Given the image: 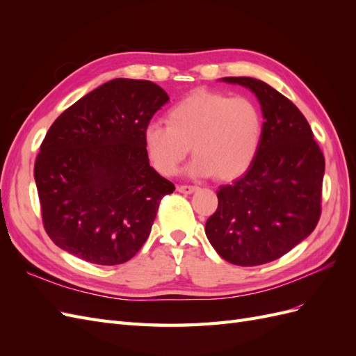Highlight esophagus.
Returning a JSON list of instances; mask_svg holds the SVG:
<instances>
[{"label": "esophagus", "instance_id": "esophagus-1", "mask_svg": "<svg viewBox=\"0 0 356 356\" xmlns=\"http://www.w3.org/2000/svg\"><path fill=\"white\" fill-rule=\"evenodd\" d=\"M177 190L179 193H184V195H191V193H195L197 190L196 186H178Z\"/></svg>", "mask_w": 356, "mask_h": 356}]
</instances>
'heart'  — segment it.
Wrapping results in <instances>:
<instances>
[{"instance_id":"b5f03b06","label":"heart","mask_w":356,"mask_h":356,"mask_svg":"<svg viewBox=\"0 0 356 356\" xmlns=\"http://www.w3.org/2000/svg\"><path fill=\"white\" fill-rule=\"evenodd\" d=\"M166 123H148L143 135L154 169L166 177L175 174L191 145L193 175L238 178L252 165L264 134L263 114L252 99L204 89L172 105Z\"/></svg>"}]
</instances>
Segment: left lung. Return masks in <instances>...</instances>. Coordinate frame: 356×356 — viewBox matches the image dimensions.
I'll use <instances>...</instances> for the list:
<instances>
[{
	"mask_svg": "<svg viewBox=\"0 0 356 356\" xmlns=\"http://www.w3.org/2000/svg\"><path fill=\"white\" fill-rule=\"evenodd\" d=\"M221 81L257 96L264 134L252 165L217 191L218 208L204 233L225 261L260 266L281 258L315 230L325 159L305 115L282 93L251 77Z\"/></svg>",
	"mask_w": 356,
	"mask_h": 356,
	"instance_id": "8db88e82",
	"label": "left lung"
}]
</instances>
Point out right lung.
<instances>
[{"mask_svg":"<svg viewBox=\"0 0 356 356\" xmlns=\"http://www.w3.org/2000/svg\"><path fill=\"white\" fill-rule=\"evenodd\" d=\"M169 101L153 81L114 79L49 129L34 178L42 224L60 250L101 266L141 250L175 186L149 166L144 129Z\"/></svg>","mask_w":356,"mask_h":356,"instance_id":"1","label":"right lung"}]
</instances>
